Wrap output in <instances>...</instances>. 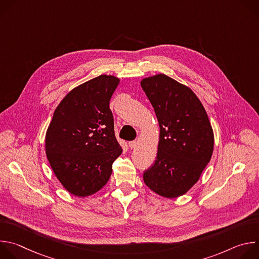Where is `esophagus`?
<instances>
[{
  "label": "esophagus",
  "mask_w": 259,
  "mask_h": 259,
  "mask_svg": "<svg viewBox=\"0 0 259 259\" xmlns=\"http://www.w3.org/2000/svg\"><path fill=\"white\" fill-rule=\"evenodd\" d=\"M128 144H129V147H130V149L132 150V149H135V147L137 146V141H135V140H134V141H129V143H128Z\"/></svg>",
  "instance_id": "esophagus-1"
}]
</instances>
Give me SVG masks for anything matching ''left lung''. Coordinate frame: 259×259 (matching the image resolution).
<instances>
[{
    "label": "left lung",
    "instance_id": "8db88e82",
    "mask_svg": "<svg viewBox=\"0 0 259 259\" xmlns=\"http://www.w3.org/2000/svg\"><path fill=\"white\" fill-rule=\"evenodd\" d=\"M140 84L160 126L157 159L144 171V183L165 198L182 196L199 180L213 153L207 113L189 87L163 73Z\"/></svg>",
    "mask_w": 259,
    "mask_h": 259
}]
</instances>
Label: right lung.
<instances>
[{
	"instance_id": "1",
	"label": "right lung",
	"mask_w": 259,
	"mask_h": 259,
	"mask_svg": "<svg viewBox=\"0 0 259 259\" xmlns=\"http://www.w3.org/2000/svg\"><path fill=\"white\" fill-rule=\"evenodd\" d=\"M120 80L101 75L72 89L56 107L46 133V155L71 195L86 197L108 181L122 154L109 100Z\"/></svg>"
}]
</instances>
